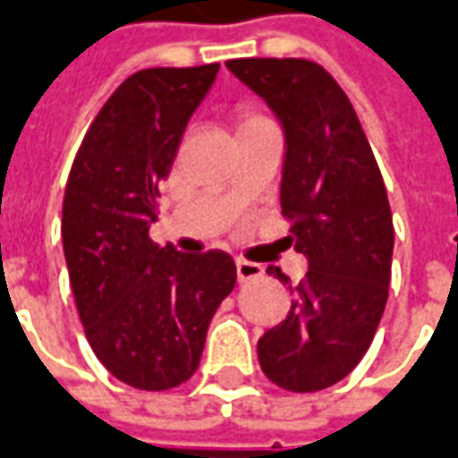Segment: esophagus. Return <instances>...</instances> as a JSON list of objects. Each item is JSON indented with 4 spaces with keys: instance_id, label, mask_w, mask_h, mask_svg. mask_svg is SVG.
Segmentation results:
<instances>
[{
    "instance_id": "34e87169",
    "label": "esophagus",
    "mask_w": 458,
    "mask_h": 458,
    "mask_svg": "<svg viewBox=\"0 0 458 458\" xmlns=\"http://www.w3.org/2000/svg\"><path fill=\"white\" fill-rule=\"evenodd\" d=\"M264 276V268L254 261H246V259H236V278L239 284H246V281H256Z\"/></svg>"
}]
</instances>
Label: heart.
Instances as JSON below:
<instances>
[{"label": "heart", "mask_w": 458, "mask_h": 458, "mask_svg": "<svg viewBox=\"0 0 458 458\" xmlns=\"http://www.w3.org/2000/svg\"><path fill=\"white\" fill-rule=\"evenodd\" d=\"M256 120H261V118H244L242 120V125H246V123H256ZM242 125H239V128H242Z\"/></svg>", "instance_id": "obj_1"}]
</instances>
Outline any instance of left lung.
Segmentation results:
<instances>
[{
  "label": "left lung",
  "instance_id": "obj_1",
  "mask_svg": "<svg viewBox=\"0 0 458 458\" xmlns=\"http://www.w3.org/2000/svg\"><path fill=\"white\" fill-rule=\"evenodd\" d=\"M226 68L284 128L281 212L306 278L288 316L259 340L264 375L291 392H318L352 372L387 303L392 226L387 190L348 96L306 58H234ZM266 274L291 284L281 268Z\"/></svg>",
  "mask_w": 458,
  "mask_h": 458
}]
</instances>
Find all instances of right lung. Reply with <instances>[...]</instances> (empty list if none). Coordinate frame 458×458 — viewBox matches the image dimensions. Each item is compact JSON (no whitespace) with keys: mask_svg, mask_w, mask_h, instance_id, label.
Listing matches in <instances>:
<instances>
[{"mask_svg":"<svg viewBox=\"0 0 458 458\" xmlns=\"http://www.w3.org/2000/svg\"><path fill=\"white\" fill-rule=\"evenodd\" d=\"M219 64L145 68L120 83L81 142L64 194V256L81 323L113 377L160 392L199 368L207 327L236 284L224 251L157 246V184Z\"/></svg>","mask_w":458,"mask_h":458,"instance_id":"1","label":"right lung"}]
</instances>
